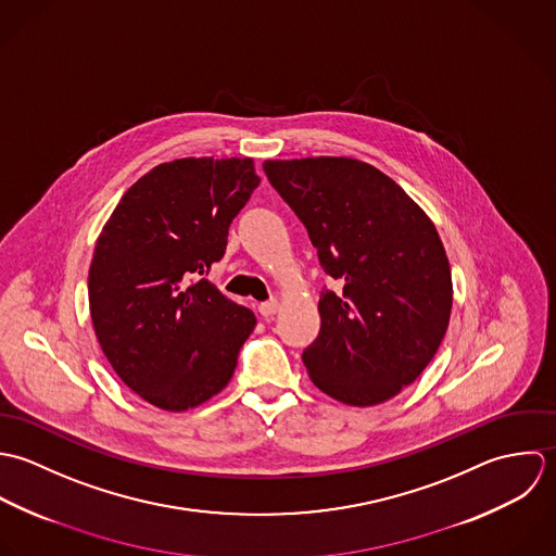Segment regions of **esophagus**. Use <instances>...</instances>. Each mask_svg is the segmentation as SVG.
<instances>
[{"label":"esophagus","instance_id":"esophagus-1","mask_svg":"<svg viewBox=\"0 0 556 556\" xmlns=\"http://www.w3.org/2000/svg\"><path fill=\"white\" fill-rule=\"evenodd\" d=\"M277 307H279L277 299H270V301H266V303H260L257 312H260L262 318H273V316L277 314Z\"/></svg>","mask_w":556,"mask_h":556}]
</instances>
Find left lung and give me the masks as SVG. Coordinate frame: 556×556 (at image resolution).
Segmentation results:
<instances>
[{"label": "left lung", "instance_id": "8db88e82", "mask_svg": "<svg viewBox=\"0 0 556 556\" xmlns=\"http://www.w3.org/2000/svg\"><path fill=\"white\" fill-rule=\"evenodd\" d=\"M341 292L320 294V333L303 352L314 384L376 406L415 382L443 341L453 288L430 217L380 169L345 156L264 161Z\"/></svg>", "mask_w": 556, "mask_h": 556}]
</instances>
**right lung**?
<instances>
[{
  "label": "right lung",
  "instance_id": "add662e5",
  "mask_svg": "<svg viewBox=\"0 0 556 556\" xmlns=\"http://www.w3.org/2000/svg\"><path fill=\"white\" fill-rule=\"evenodd\" d=\"M260 185L251 159L156 165L119 200L90 264L94 333L113 371L148 404L182 413L229 382L255 327L204 277Z\"/></svg>",
  "mask_w": 556,
  "mask_h": 556
}]
</instances>
